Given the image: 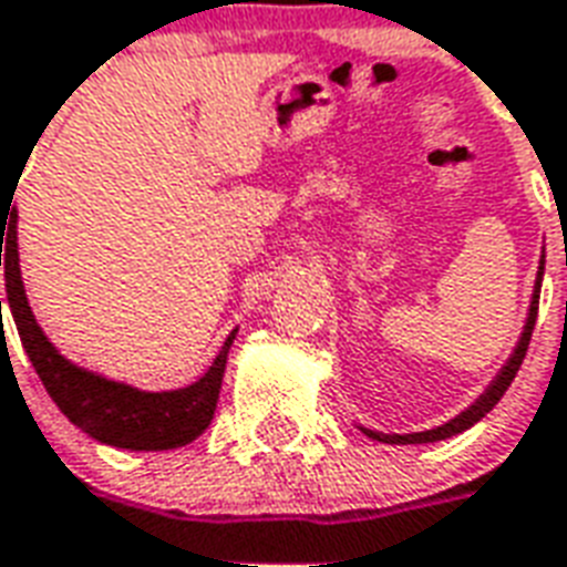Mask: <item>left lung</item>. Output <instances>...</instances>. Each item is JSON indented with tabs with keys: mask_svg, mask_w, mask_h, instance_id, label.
Returning <instances> with one entry per match:
<instances>
[{
	"mask_svg": "<svg viewBox=\"0 0 567 567\" xmlns=\"http://www.w3.org/2000/svg\"><path fill=\"white\" fill-rule=\"evenodd\" d=\"M544 258L547 255H540L538 261V276H535V288H532V300H529V312H526V324H523V333H519L517 346L514 351L507 354V360L502 363L493 381L486 384L484 393L477 396L472 405H465L463 412L454 414L451 421H444L442 426H433V430H421V433H379V430H369V426H360V433L369 435V439H375V442L384 444H430V442H444V439H451V435H460L465 430H472L481 417L496 409V402L505 396V390L511 388V381L517 375L519 363L526 358V348H529L532 330H535V318H538V300H540V282H544Z\"/></svg>",
	"mask_w": 567,
	"mask_h": 567,
	"instance_id": "8db88e82",
	"label": "left lung"
}]
</instances>
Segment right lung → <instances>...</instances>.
<instances>
[{
	"label": "right lung",
	"mask_w": 567,
	"mask_h": 567,
	"mask_svg": "<svg viewBox=\"0 0 567 567\" xmlns=\"http://www.w3.org/2000/svg\"><path fill=\"white\" fill-rule=\"evenodd\" d=\"M14 200V195H11ZM8 209H14L8 204ZM9 230H4V225ZM0 267H6L8 309L14 318L20 342L27 348L38 379L48 388L50 400L60 405L78 430L95 442L125 447V451H174L195 442L213 421L219 402L221 375L228 363L230 342L237 330H230L216 360L198 381L177 390H141L125 381L107 379L102 372L81 367L53 346L48 333L32 316L23 276H20V251H17V209L2 213L0 230ZM2 321V300H0Z\"/></svg>",
	"instance_id": "obj_1"
}]
</instances>
